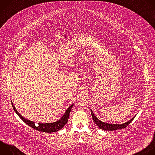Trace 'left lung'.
Masks as SVG:
<instances>
[{
  "label": "left lung",
  "mask_w": 155,
  "mask_h": 155,
  "mask_svg": "<svg viewBox=\"0 0 155 155\" xmlns=\"http://www.w3.org/2000/svg\"><path fill=\"white\" fill-rule=\"evenodd\" d=\"M91 113L94 123L97 125V126L99 128L105 130H115L117 129H121L125 128L135 118V116H134L133 118H132L130 120H129L127 122H125L122 124H111V123H107L103 122L101 121L99 119H98L96 117V116L94 115V114L93 112V110L91 109Z\"/></svg>",
  "instance_id": "left-lung-1"
}]
</instances>
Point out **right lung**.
I'll return each mask as SVG.
<instances>
[{
    "instance_id": "add662e5",
    "label": "right lung",
    "mask_w": 155,
    "mask_h": 155,
    "mask_svg": "<svg viewBox=\"0 0 155 155\" xmlns=\"http://www.w3.org/2000/svg\"><path fill=\"white\" fill-rule=\"evenodd\" d=\"M11 102H12V105L14 111L19 116V117L22 120H23L26 124H27L28 125H29V126H31V127H32L34 129H36L37 130L41 131V132H48V133L57 132V131L59 130L60 129H61L66 124V123H68V119L69 118V114L71 113V109L74 104H72V105H71L68 107V108L66 110V111L65 112V113L64 114L62 117L60 119L57 120L56 121H54L52 123H35L33 121L28 120L26 118H25L23 116H22L17 111V110L16 109L15 107L13 105V102L12 101V100H11ZM35 123H37V124H35Z\"/></svg>"
}]
</instances>
